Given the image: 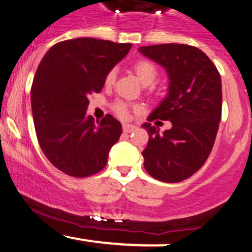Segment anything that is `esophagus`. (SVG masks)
<instances>
[{"label": "esophagus", "mask_w": 252, "mask_h": 252, "mask_svg": "<svg viewBox=\"0 0 252 252\" xmlns=\"http://www.w3.org/2000/svg\"><path fill=\"white\" fill-rule=\"evenodd\" d=\"M136 130L135 126H131V124H123V131L124 132H132Z\"/></svg>", "instance_id": "esophagus-1"}]
</instances>
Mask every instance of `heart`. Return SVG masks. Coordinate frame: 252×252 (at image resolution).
Wrapping results in <instances>:
<instances>
[{"label": "heart", "mask_w": 252, "mask_h": 252, "mask_svg": "<svg viewBox=\"0 0 252 252\" xmlns=\"http://www.w3.org/2000/svg\"><path fill=\"white\" fill-rule=\"evenodd\" d=\"M134 71L136 73V77L140 80L141 84L143 85H150L154 83L156 74H158V70H156L155 65L149 60H138L134 65ZM115 79H116V70L112 68L110 70L105 76V84L106 85H111L114 84ZM115 111L118 116L126 117L128 116V105L126 103H116L114 106Z\"/></svg>", "instance_id": "b5f03b06"}]
</instances>
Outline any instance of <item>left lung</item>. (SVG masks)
Instances as JSON below:
<instances>
[{
    "mask_svg": "<svg viewBox=\"0 0 252 252\" xmlns=\"http://www.w3.org/2000/svg\"><path fill=\"white\" fill-rule=\"evenodd\" d=\"M138 51L167 71L168 94L148 121L170 120L162 134L149 122V141L142 152L144 168L163 182H180L206 162L221 120L220 74L204 52L194 46L162 43Z\"/></svg>",
    "mask_w": 252,
    "mask_h": 252,
    "instance_id": "left-lung-1",
    "label": "left lung"
}]
</instances>
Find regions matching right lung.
<instances>
[{"label":"right lung","mask_w":252,"mask_h":252,"mask_svg":"<svg viewBox=\"0 0 252 252\" xmlns=\"http://www.w3.org/2000/svg\"><path fill=\"white\" fill-rule=\"evenodd\" d=\"M131 43L79 37L52 46L42 58L31 90L36 137L56 168L74 178L100 172L122 124L111 115L86 114L89 96L102 91L105 76L128 54Z\"/></svg>","instance_id":"1"}]
</instances>
